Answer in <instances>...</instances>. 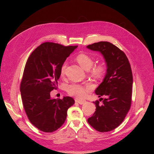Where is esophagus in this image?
Returning a JSON list of instances; mask_svg holds the SVG:
<instances>
[{"label":"esophagus","instance_id":"1","mask_svg":"<svg viewBox=\"0 0 154 154\" xmlns=\"http://www.w3.org/2000/svg\"><path fill=\"white\" fill-rule=\"evenodd\" d=\"M75 101L77 102V103H78L79 104H80V105L84 104V103H85V102H86L85 100H78V99H76V100H75Z\"/></svg>","mask_w":154,"mask_h":154}]
</instances>
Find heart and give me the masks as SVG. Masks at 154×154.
I'll return each mask as SVG.
<instances>
[{
	"label": "heart",
	"mask_w": 154,
	"mask_h": 154,
	"mask_svg": "<svg viewBox=\"0 0 154 154\" xmlns=\"http://www.w3.org/2000/svg\"><path fill=\"white\" fill-rule=\"evenodd\" d=\"M76 61L80 66L86 71L90 69V74L92 77L96 80H100L106 73V66L103 63H98L92 66L94 64V60L87 54L82 53L76 57ZM67 67L66 62H64L60 68V75L63 76L66 71ZM91 90V87L88 85H82L72 83L67 87V93L71 96L78 99L83 98Z\"/></svg>",
	"instance_id": "b5f03b06"
}]
</instances>
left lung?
I'll use <instances>...</instances> for the list:
<instances>
[{"instance_id": "1", "label": "left lung", "mask_w": 154, "mask_h": 154, "mask_svg": "<svg viewBox=\"0 0 154 154\" xmlns=\"http://www.w3.org/2000/svg\"><path fill=\"white\" fill-rule=\"evenodd\" d=\"M87 48L103 54L107 67L103 82L95 91L99 97H106L94 102L96 111L87 122L97 131L109 132L123 122L131 106L132 69L123 51L109 42H99Z\"/></svg>"}]
</instances>
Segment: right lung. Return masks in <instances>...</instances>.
<instances>
[{"mask_svg":"<svg viewBox=\"0 0 154 154\" xmlns=\"http://www.w3.org/2000/svg\"><path fill=\"white\" fill-rule=\"evenodd\" d=\"M77 48L45 42L27 60L20 86L22 104L29 122L41 131L53 132L61 127L75 102L69 96L51 99L50 92L57 88L62 65Z\"/></svg>","mask_w":154,"mask_h":154,"instance_id":"obj_1","label":"right lung"}]
</instances>
